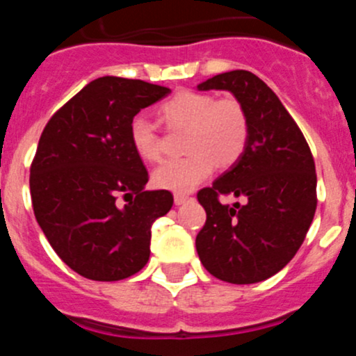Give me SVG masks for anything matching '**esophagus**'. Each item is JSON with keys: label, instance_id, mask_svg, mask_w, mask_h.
I'll list each match as a JSON object with an SVG mask.
<instances>
[{"label": "esophagus", "instance_id": "obj_1", "mask_svg": "<svg viewBox=\"0 0 356 356\" xmlns=\"http://www.w3.org/2000/svg\"><path fill=\"white\" fill-rule=\"evenodd\" d=\"M193 197L188 196V194H175V203L176 205H184V203H187V201H191Z\"/></svg>", "mask_w": 356, "mask_h": 356}]
</instances>
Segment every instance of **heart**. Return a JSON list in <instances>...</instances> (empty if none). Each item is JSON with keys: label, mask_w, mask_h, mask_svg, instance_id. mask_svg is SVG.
<instances>
[{"label": "heart", "mask_w": 356, "mask_h": 356, "mask_svg": "<svg viewBox=\"0 0 356 356\" xmlns=\"http://www.w3.org/2000/svg\"><path fill=\"white\" fill-rule=\"evenodd\" d=\"M160 114L171 127H188L187 151H191L184 159L165 160L153 171V184L163 191H193L216 171L217 162L221 165L237 162L248 144L246 110L235 97L216 99L212 94L180 90L163 103ZM128 134L139 159L146 162L160 159L159 131L146 115H135Z\"/></svg>", "instance_id": "obj_1"}]
</instances>
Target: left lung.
<instances>
[{
	"instance_id": "1",
	"label": "left lung",
	"mask_w": 356,
	"mask_h": 356,
	"mask_svg": "<svg viewBox=\"0 0 356 356\" xmlns=\"http://www.w3.org/2000/svg\"><path fill=\"white\" fill-rule=\"evenodd\" d=\"M228 90L244 106L250 124L241 159L197 201L207 222L196 237L201 264L216 278L246 285L271 278L292 260L316 213V163L303 134L259 76L228 71L197 85ZM221 193L244 197V206H222Z\"/></svg>"
}]
</instances>
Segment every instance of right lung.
Instances as JSON below:
<instances>
[{
  "mask_svg": "<svg viewBox=\"0 0 356 356\" xmlns=\"http://www.w3.org/2000/svg\"><path fill=\"white\" fill-rule=\"evenodd\" d=\"M171 89L143 80L90 81L44 128L30 169L31 205L55 253L83 278L118 282L149 260L151 225L172 207L146 191L130 121ZM119 195L130 197L119 207Z\"/></svg>",
  "mask_w": 356,
  "mask_h": 356,
  "instance_id": "1",
  "label": "right lung"
}]
</instances>
